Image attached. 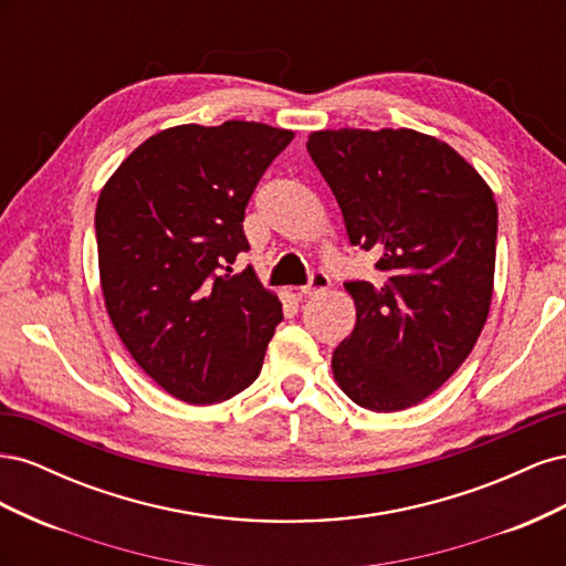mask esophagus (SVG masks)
<instances>
[{"mask_svg": "<svg viewBox=\"0 0 566 566\" xmlns=\"http://www.w3.org/2000/svg\"><path fill=\"white\" fill-rule=\"evenodd\" d=\"M331 276L325 271H314L310 276V283L302 285V295H316L321 290H328Z\"/></svg>", "mask_w": 566, "mask_h": 566, "instance_id": "1", "label": "esophagus"}]
</instances>
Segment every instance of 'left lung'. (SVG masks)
<instances>
[{"mask_svg":"<svg viewBox=\"0 0 566 566\" xmlns=\"http://www.w3.org/2000/svg\"><path fill=\"white\" fill-rule=\"evenodd\" d=\"M306 150L345 217L349 243L378 254V283L349 281L356 325L333 352L347 397L378 413L447 382L482 333L499 208L458 153L416 129H325Z\"/></svg>","mask_w":566,"mask_h":566,"instance_id":"obj_1","label":"left lung"}]
</instances>
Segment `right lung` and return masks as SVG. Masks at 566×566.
Segmentation results:
<instances>
[{
    "label": "right lung",
    "mask_w": 566,
    "mask_h": 566,
    "mask_svg": "<svg viewBox=\"0 0 566 566\" xmlns=\"http://www.w3.org/2000/svg\"><path fill=\"white\" fill-rule=\"evenodd\" d=\"M293 132L229 119L150 136L115 169L96 202L106 310L136 364L186 403H219L250 387L283 321L248 252V200Z\"/></svg>",
    "instance_id": "1"
}]
</instances>
